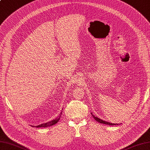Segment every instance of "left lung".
I'll return each mask as SVG.
<instances>
[{
    "mask_svg": "<svg viewBox=\"0 0 150 150\" xmlns=\"http://www.w3.org/2000/svg\"><path fill=\"white\" fill-rule=\"evenodd\" d=\"M92 116L93 117V118H94L97 122H98L99 123H101V124H107V125H116L114 124H111V123L110 122H105L104 121V120H102L101 119H99L98 118H97V117H96L94 115H92Z\"/></svg>",
    "mask_w": 150,
    "mask_h": 150,
    "instance_id": "obj_1",
    "label": "left lung"
}]
</instances>
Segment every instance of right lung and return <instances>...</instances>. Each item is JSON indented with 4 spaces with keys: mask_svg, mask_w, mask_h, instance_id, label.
Wrapping results in <instances>:
<instances>
[{
    "mask_svg": "<svg viewBox=\"0 0 150 150\" xmlns=\"http://www.w3.org/2000/svg\"><path fill=\"white\" fill-rule=\"evenodd\" d=\"M62 113V112H61V114ZM60 116H59V117H58V118H56L55 120H52V121H51V122H49L47 123H45V124H41V125H39L35 126V127H49V126L57 124V123L58 121H59V120L60 118Z\"/></svg>",
    "mask_w": 150,
    "mask_h": 150,
    "instance_id": "add662e5",
    "label": "right lung"
}]
</instances>
